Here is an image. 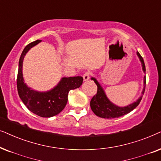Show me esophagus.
<instances>
[{
	"mask_svg": "<svg viewBox=\"0 0 161 161\" xmlns=\"http://www.w3.org/2000/svg\"><path fill=\"white\" fill-rule=\"evenodd\" d=\"M91 76V72H85L84 75H83V79H84V81H87L90 79V77Z\"/></svg>",
	"mask_w": 161,
	"mask_h": 161,
	"instance_id": "esophagus-1",
	"label": "esophagus"
}]
</instances>
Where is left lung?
I'll return each instance as SVG.
<instances>
[{
	"label": "left lung",
	"instance_id": "1",
	"mask_svg": "<svg viewBox=\"0 0 161 161\" xmlns=\"http://www.w3.org/2000/svg\"><path fill=\"white\" fill-rule=\"evenodd\" d=\"M137 55L139 57V59L141 62V65H142L143 71L145 73L146 67L144 62H143V57H141L138 51L137 52ZM92 80L95 82L96 85H97V93L96 96H94L91 101V108L93 112L98 117L104 118V119H114V118H119L122 115H124L130 112H131L132 110H134L137 106L138 105L139 103L141 102V98H142L143 94L144 93L145 86H146V76L143 78V87L142 91V96L140 98H138L136 102H135L132 104L126 107H119L115 104H113L108 99L107 97L105 92L104 89L101 86L99 82H98L97 79L94 77H92Z\"/></svg>",
	"mask_w": 161,
	"mask_h": 161
}]
</instances>
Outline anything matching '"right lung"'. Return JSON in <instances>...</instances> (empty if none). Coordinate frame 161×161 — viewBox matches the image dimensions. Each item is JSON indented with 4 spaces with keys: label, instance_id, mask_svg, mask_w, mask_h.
<instances>
[{
    "label": "right lung",
    "instance_id": "add662e5",
    "mask_svg": "<svg viewBox=\"0 0 161 161\" xmlns=\"http://www.w3.org/2000/svg\"><path fill=\"white\" fill-rule=\"evenodd\" d=\"M40 42L41 40H39L32 42L23 49L19 60L17 87L20 99L31 112L40 117L49 118L59 114L65 108L69 91L80 87L83 78L82 76L63 77L57 86L46 92L34 91L28 87L23 77V59L29 49Z\"/></svg>",
    "mask_w": 161,
    "mask_h": 161
}]
</instances>
